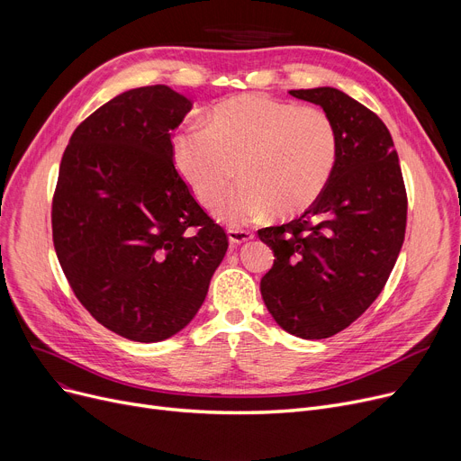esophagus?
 Wrapping results in <instances>:
<instances>
[{"mask_svg": "<svg viewBox=\"0 0 461 461\" xmlns=\"http://www.w3.org/2000/svg\"><path fill=\"white\" fill-rule=\"evenodd\" d=\"M228 239H230L231 247H239V245L247 243V240L254 239V235L247 230H228Z\"/></svg>", "mask_w": 461, "mask_h": 461, "instance_id": "obj_1", "label": "esophagus"}]
</instances>
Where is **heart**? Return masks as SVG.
<instances>
[{"mask_svg":"<svg viewBox=\"0 0 461 461\" xmlns=\"http://www.w3.org/2000/svg\"><path fill=\"white\" fill-rule=\"evenodd\" d=\"M340 157V134L321 108L247 93L216 104L205 125L174 140V164L198 202L218 209V221L243 226L276 211L294 216L316 203Z\"/></svg>","mask_w":461,"mask_h":461,"instance_id":"b5f03b06","label":"heart"}]
</instances>
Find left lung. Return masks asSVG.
Returning a JSON list of instances; mask_svg holds the SVG:
<instances>
[{"mask_svg": "<svg viewBox=\"0 0 461 461\" xmlns=\"http://www.w3.org/2000/svg\"><path fill=\"white\" fill-rule=\"evenodd\" d=\"M289 95L334 119L340 157L316 203L258 231L275 252L259 289L285 332L321 340L362 316L389 280L405 237L407 196L393 136L372 110L336 87Z\"/></svg>", "mask_w": 461, "mask_h": 461, "instance_id": "obj_1", "label": "left lung"}]
</instances>
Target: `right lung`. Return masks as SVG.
I'll use <instances>...</instances> for the list:
<instances>
[{
    "label": "right lung",
    "instance_id": "right-lung-1",
    "mask_svg": "<svg viewBox=\"0 0 461 461\" xmlns=\"http://www.w3.org/2000/svg\"><path fill=\"white\" fill-rule=\"evenodd\" d=\"M190 108L167 86L129 89L82 121L59 166L61 269L91 316L132 342L185 329L228 250L174 166L172 131Z\"/></svg>",
    "mask_w": 461,
    "mask_h": 461
}]
</instances>
